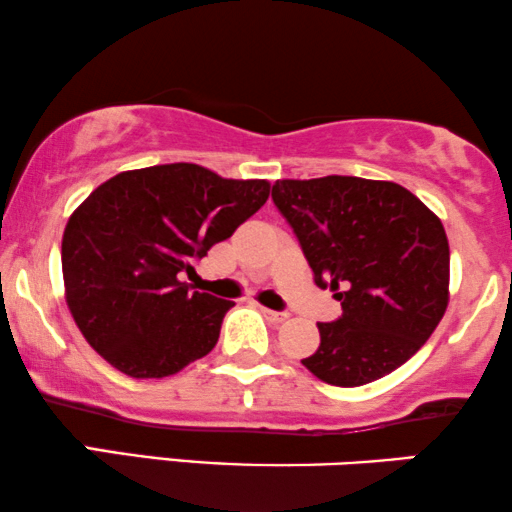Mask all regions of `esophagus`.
<instances>
[{
	"mask_svg": "<svg viewBox=\"0 0 512 512\" xmlns=\"http://www.w3.org/2000/svg\"><path fill=\"white\" fill-rule=\"evenodd\" d=\"M261 313L268 317L270 322H282L287 320V313H277V310H270V308H261Z\"/></svg>",
	"mask_w": 512,
	"mask_h": 512,
	"instance_id": "34e87169",
	"label": "esophagus"
}]
</instances>
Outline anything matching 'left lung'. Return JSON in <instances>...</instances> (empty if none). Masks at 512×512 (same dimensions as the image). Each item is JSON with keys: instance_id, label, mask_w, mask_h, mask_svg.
<instances>
[{"instance_id": "left-lung-1", "label": "left lung", "mask_w": 512, "mask_h": 512, "mask_svg": "<svg viewBox=\"0 0 512 512\" xmlns=\"http://www.w3.org/2000/svg\"><path fill=\"white\" fill-rule=\"evenodd\" d=\"M272 202L298 237L315 284L336 291L343 315L320 322V348L303 367L355 388L402 367L428 341L449 303L442 221L390 181L324 176L277 181Z\"/></svg>"}]
</instances>
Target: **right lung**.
Wrapping results in <instances>:
<instances>
[{"instance_id": "1", "label": "right lung", "mask_w": 512, "mask_h": 512, "mask_svg": "<svg viewBox=\"0 0 512 512\" xmlns=\"http://www.w3.org/2000/svg\"><path fill=\"white\" fill-rule=\"evenodd\" d=\"M268 181L199 164L122 171L91 192L63 232L65 301L105 362L164 378L209 355L232 301L178 280L263 207Z\"/></svg>"}]
</instances>
